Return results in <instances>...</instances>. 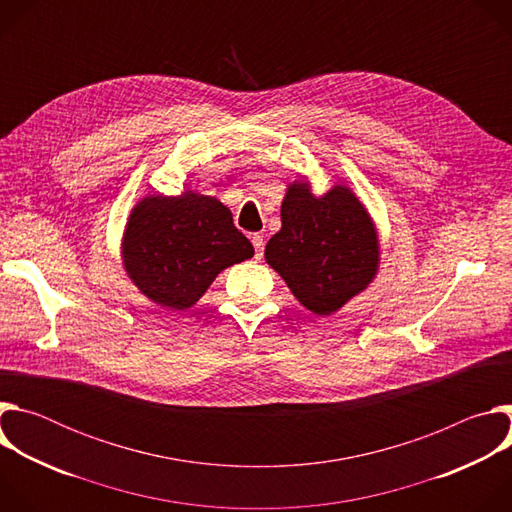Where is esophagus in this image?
<instances>
[{"mask_svg": "<svg viewBox=\"0 0 512 512\" xmlns=\"http://www.w3.org/2000/svg\"><path fill=\"white\" fill-rule=\"evenodd\" d=\"M251 243H253V247H255V255H257V259L263 255V249H265V239H263V235H259V233H255L253 237H251Z\"/></svg>", "mask_w": 512, "mask_h": 512, "instance_id": "esophagus-1", "label": "esophagus"}]
</instances>
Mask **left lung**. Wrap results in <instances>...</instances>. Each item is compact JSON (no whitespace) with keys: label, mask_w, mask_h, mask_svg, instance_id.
I'll return each mask as SVG.
<instances>
[{"label":"left lung","mask_w":512,"mask_h":512,"mask_svg":"<svg viewBox=\"0 0 512 512\" xmlns=\"http://www.w3.org/2000/svg\"><path fill=\"white\" fill-rule=\"evenodd\" d=\"M265 259L302 306L328 316L373 281L377 231L350 188L334 186L316 198L298 182L281 202V231L269 239Z\"/></svg>","instance_id":"obj_1"}]
</instances>
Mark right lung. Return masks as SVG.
I'll return each mask as SVG.
<instances>
[{"mask_svg": "<svg viewBox=\"0 0 512 512\" xmlns=\"http://www.w3.org/2000/svg\"><path fill=\"white\" fill-rule=\"evenodd\" d=\"M253 253L231 210L192 190L143 198L123 237L125 271L145 296L170 310L194 306L218 273Z\"/></svg>", "mask_w": 512, "mask_h": 512, "instance_id": "1", "label": "right lung"}]
</instances>
